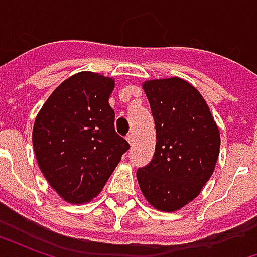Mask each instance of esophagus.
<instances>
[{
    "label": "esophagus",
    "instance_id": "obj_1",
    "mask_svg": "<svg viewBox=\"0 0 257 257\" xmlns=\"http://www.w3.org/2000/svg\"><path fill=\"white\" fill-rule=\"evenodd\" d=\"M126 140H128V142H129V145L134 146L135 145V136H134V134H129L128 136H126Z\"/></svg>",
    "mask_w": 257,
    "mask_h": 257
}]
</instances>
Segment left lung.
I'll return each mask as SVG.
<instances>
[{
    "instance_id": "8db88e82",
    "label": "left lung",
    "mask_w": 257,
    "mask_h": 257,
    "mask_svg": "<svg viewBox=\"0 0 257 257\" xmlns=\"http://www.w3.org/2000/svg\"><path fill=\"white\" fill-rule=\"evenodd\" d=\"M156 123V151L136 176L154 208L173 212L193 201L213 173L220 134L209 107L182 78L143 84Z\"/></svg>"
}]
</instances>
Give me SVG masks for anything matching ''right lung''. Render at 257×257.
Wrapping results in <instances>:
<instances>
[{
    "instance_id": "1",
    "label": "right lung",
    "mask_w": 257,
    "mask_h": 257,
    "mask_svg": "<svg viewBox=\"0 0 257 257\" xmlns=\"http://www.w3.org/2000/svg\"><path fill=\"white\" fill-rule=\"evenodd\" d=\"M112 89V78L82 71L59 85L37 115L33 146L38 167L67 202L96 197L129 150L114 128Z\"/></svg>"
}]
</instances>
